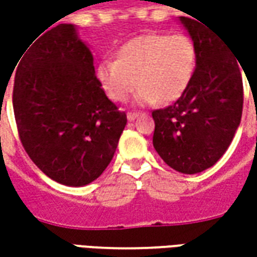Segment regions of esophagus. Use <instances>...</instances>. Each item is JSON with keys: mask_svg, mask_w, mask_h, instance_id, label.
Listing matches in <instances>:
<instances>
[{"mask_svg": "<svg viewBox=\"0 0 257 257\" xmlns=\"http://www.w3.org/2000/svg\"><path fill=\"white\" fill-rule=\"evenodd\" d=\"M139 114H140V113H134V111H130V113H127V120H128V121H133L136 117H139Z\"/></svg>", "mask_w": 257, "mask_h": 257, "instance_id": "esophagus-1", "label": "esophagus"}]
</instances>
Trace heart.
<instances>
[{"label": "heart", "instance_id": "obj_1", "mask_svg": "<svg viewBox=\"0 0 257 257\" xmlns=\"http://www.w3.org/2000/svg\"><path fill=\"white\" fill-rule=\"evenodd\" d=\"M196 45L183 34L137 35L118 47L115 60H103L95 77L110 100L123 103L136 94L137 103H172L182 97L196 67Z\"/></svg>", "mask_w": 257, "mask_h": 257}]
</instances>
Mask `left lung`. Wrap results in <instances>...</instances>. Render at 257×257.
<instances>
[{
	"label": "left lung",
	"mask_w": 257,
	"mask_h": 257,
	"mask_svg": "<svg viewBox=\"0 0 257 257\" xmlns=\"http://www.w3.org/2000/svg\"><path fill=\"white\" fill-rule=\"evenodd\" d=\"M193 18L180 17L196 45L192 81L173 105L152 113L156 152L184 174L216 164L232 143L243 110L239 60L220 35Z\"/></svg>",
	"instance_id": "8db88e82"
}]
</instances>
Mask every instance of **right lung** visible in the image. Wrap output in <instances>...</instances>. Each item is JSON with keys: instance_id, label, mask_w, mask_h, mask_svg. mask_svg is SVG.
Masks as SVG:
<instances>
[{"instance_id": "right-lung-1", "label": "right lung", "mask_w": 257, "mask_h": 257, "mask_svg": "<svg viewBox=\"0 0 257 257\" xmlns=\"http://www.w3.org/2000/svg\"><path fill=\"white\" fill-rule=\"evenodd\" d=\"M18 61L13 105L27 154L57 183L94 182L111 162L127 115L107 98L90 48L74 25L58 24Z\"/></svg>"}]
</instances>
